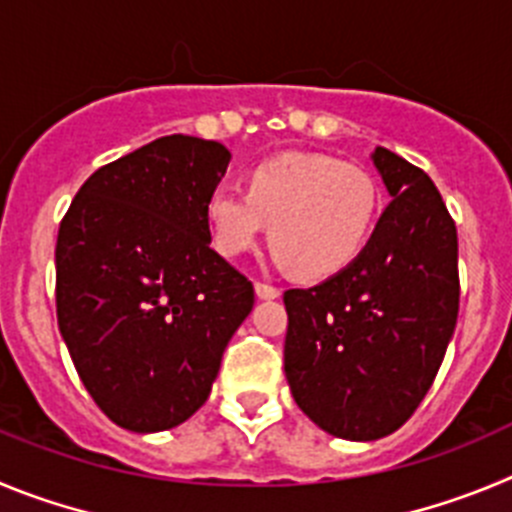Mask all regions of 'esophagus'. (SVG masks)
Returning <instances> with one entry per match:
<instances>
[{
    "label": "esophagus",
    "mask_w": 512,
    "mask_h": 512,
    "mask_svg": "<svg viewBox=\"0 0 512 512\" xmlns=\"http://www.w3.org/2000/svg\"><path fill=\"white\" fill-rule=\"evenodd\" d=\"M255 293H257V298H262V301H273V298H280V288H275V285H267V283H255Z\"/></svg>",
    "instance_id": "1"
}]
</instances>
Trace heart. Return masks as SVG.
<instances>
[{"label": "heart", "instance_id": "obj_1", "mask_svg": "<svg viewBox=\"0 0 512 512\" xmlns=\"http://www.w3.org/2000/svg\"><path fill=\"white\" fill-rule=\"evenodd\" d=\"M380 183L365 165L331 155H278L247 173V193L219 186L206 199L214 247L239 257L270 222L273 260L303 278H329L352 265L375 229Z\"/></svg>", "mask_w": 512, "mask_h": 512}]
</instances>
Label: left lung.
Wrapping results in <instances>:
<instances>
[{
    "label": "left lung",
    "instance_id": "left-lung-1",
    "mask_svg": "<svg viewBox=\"0 0 512 512\" xmlns=\"http://www.w3.org/2000/svg\"><path fill=\"white\" fill-rule=\"evenodd\" d=\"M390 193L362 255L313 288L285 290V377L326 434L375 441L428 393L459 313L457 227L439 188L400 155H370Z\"/></svg>",
    "mask_w": 512,
    "mask_h": 512
}]
</instances>
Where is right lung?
Instances as JSON below:
<instances>
[{"label":"right lung","mask_w":512,"mask_h":512,"mask_svg":"<svg viewBox=\"0 0 512 512\" xmlns=\"http://www.w3.org/2000/svg\"><path fill=\"white\" fill-rule=\"evenodd\" d=\"M222 142L170 135L78 188L55 245L58 329L109 421L155 434L206 403L255 288L211 250Z\"/></svg>","instance_id":"obj_1"}]
</instances>
